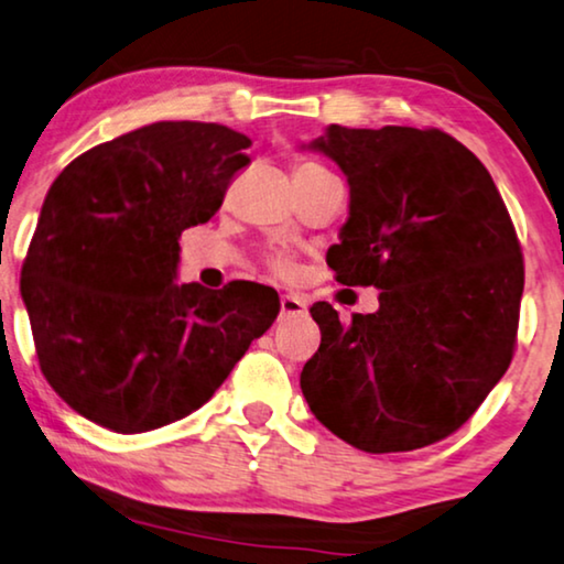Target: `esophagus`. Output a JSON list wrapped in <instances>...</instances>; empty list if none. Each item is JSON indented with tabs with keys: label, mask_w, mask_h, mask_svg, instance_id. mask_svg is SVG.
Instances as JSON below:
<instances>
[{
	"label": "esophagus",
	"mask_w": 564,
	"mask_h": 564,
	"mask_svg": "<svg viewBox=\"0 0 564 564\" xmlns=\"http://www.w3.org/2000/svg\"><path fill=\"white\" fill-rule=\"evenodd\" d=\"M280 310H282V317H297L307 312V302L305 297H300V294H282Z\"/></svg>",
	"instance_id": "1"
}]
</instances>
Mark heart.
<instances>
[{"instance_id":"obj_1","label":"heart","mask_w":564,"mask_h":564,"mask_svg":"<svg viewBox=\"0 0 564 564\" xmlns=\"http://www.w3.org/2000/svg\"><path fill=\"white\" fill-rule=\"evenodd\" d=\"M305 169H319L317 163H300L297 171H305ZM270 267L276 272V274H288L290 272V259L288 257H272L270 259Z\"/></svg>"}]
</instances>
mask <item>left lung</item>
<instances>
[{"mask_svg":"<svg viewBox=\"0 0 564 564\" xmlns=\"http://www.w3.org/2000/svg\"><path fill=\"white\" fill-rule=\"evenodd\" d=\"M310 149L350 186L327 264L340 284L378 288L380 307L343 323L312 305L323 340L302 368L305 401L360 452L436 444L512 362L524 290L514 224L484 163L438 128L330 126Z\"/></svg>","mask_w":564,"mask_h":564,"instance_id":"left-lung-1","label":"left lung"}]
</instances>
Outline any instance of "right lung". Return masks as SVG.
I'll return each mask as SVG.
<instances>
[{"label":"right lung","instance_id":"add662e5","mask_svg":"<svg viewBox=\"0 0 564 564\" xmlns=\"http://www.w3.org/2000/svg\"><path fill=\"white\" fill-rule=\"evenodd\" d=\"M245 133L161 120L77 155L50 186L22 264L40 370L63 401L143 433L209 401L280 312L272 288L176 284L181 231L249 166Z\"/></svg>","mask_w":564,"mask_h":564}]
</instances>
